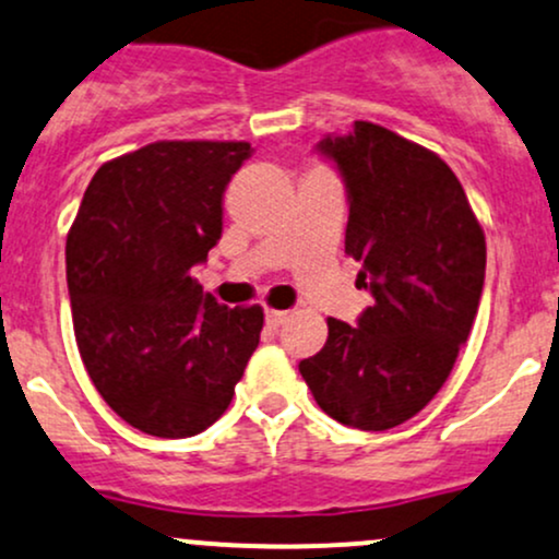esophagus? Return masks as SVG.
Returning <instances> with one entry per match:
<instances>
[{
	"instance_id": "34e87169",
	"label": "esophagus",
	"mask_w": 559,
	"mask_h": 559,
	"mask_svg": "<svg viewBox=\"0 0 559 559\" xmlns=\"http://www.w3.org/2000/svg\"><path fill=\"white\" fill-rule=\"evenodd\" d=\"M288 320V312L286 310H267L265 312V323H267V329H273V331H278L281 325H284Z\"/></svg>"
}]
</instances>
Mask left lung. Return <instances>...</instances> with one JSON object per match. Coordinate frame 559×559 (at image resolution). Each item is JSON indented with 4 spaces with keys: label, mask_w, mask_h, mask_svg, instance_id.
<instances>
[{
    "label": "left lung",
    "mask_w": 559,
    "mask_h": 559,
    "mask_svg": "<svg viewBox=\"0 0 559 559\" xmlns=\"http://www.w3.org/2000/svg\"><path fill=\"white\" fill-rule=\"evenodd\" d=\"M318 152L349 199L344 249L373 305L357 325L329 318V342L299 362L325 415L386 431L418 415L452 373L476 320L486 239L463 183L426 146L357 120Z\"/></svg>",
    "instance_id": "8db88e82"
}]
</instances>
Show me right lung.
I'll list each match as a JSON object with an SVG mask.
<instances>
[{
    "label": "right lung",
    "mask_w": 559,
    "mask_h": 559,
    "mask_svg": "<svg viewBox=\"0 0 559 559\" xmlns=\"http://www.w3.org/2000/svg\"><path fill=\"white\" fill-rule=\"evenodd\" d=\"M247 141H155L94 173L68 234L88 378L128 426L186 439L221 418L258 349L262 307L217 305L191 267L223 234Z\"/></svg>",
    "instance_id": "obj_1"
}]
</instances>
